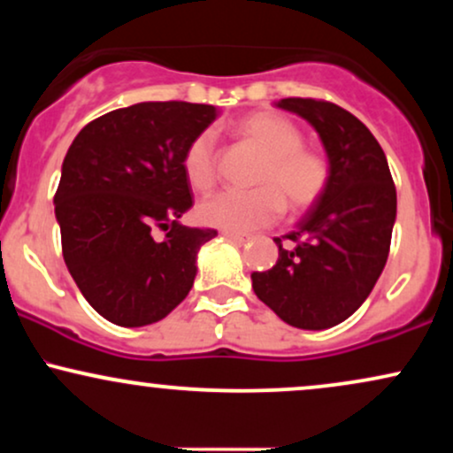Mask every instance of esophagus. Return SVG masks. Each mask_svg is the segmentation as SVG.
Listing matches in <instances>:
<instances>
[{"label": "esophagus", "instance_id": "1", "mask_svg": "<svg viewBox=\"0 0 453 453\" xmlns=\"http://www.w3.org/2000/svg\"><path fill=\"white\" fill-rule=\"evenodd\" d=\"M223 236H226L227 241L234 244H244L249 241V236H242V234H234V232H223Z\"/></svg>", "mask_w": 453, "mask_h": 453}]
</instances>
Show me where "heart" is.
I'll use <instances>...</instances> for the list:
<instances>
[{
  "label": "heart",
  "instance_id": "b5f03b06",
  "mask_svg": "<svg viewBox=\"0 0 453 453\" xmlns=\"http://www.w3.org/2000/svg\"><path fill=\"white\" fill-rule=\"evenodd\" d=\"M238 134L264 153L251 191H221L197 204V219L223 232L249 234L274 223L283 204L304 212L327 185V165L313 150L303 149L304 136L277 112H253L238 123ZM187 183L196 191L212 189L217 180V138L204 129L187 144L183 155Z\"/></svg>",
  "mask_w": 453,
  "mask_h": 453
}]
</instances>
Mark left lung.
Returning a JSON list of instances; mask_svg holds the SVG:
<instances>
[{"mask_svg":"<svg viewBox=\"0 0 453 453\" xmlns=\"http://www.w3.org/2000/svg\"><path fill=\"white\" fill-rule=\"evenodd\" d=\"M319 134L327 155V185L319 200L283 238L279 259L253 273V292L285 324L326 330L360 309L388 262L396 221V187L386 153L357 117L332 102L285 97Z\"/></svg>","mask_w":453,"mask_h":453,"instance_id":"obj_1","label":"left lung"}]
</instances>
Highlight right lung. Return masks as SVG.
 <instances>
[{"label": "right lung", "instance_id": "add662e5", "mask_svg": "<svg viewBox=\"0 0 453 453\" xmlns=\"http://www.w3.org/2000/svg\"><path fill=\"white\" fill-rule=\"evenodd\" d=\"M217 114L209 104L140 102L97 117L67 149L55 194L61 249L104 319L155 324L194 288L197 251L217 230L179 221L194 204L183 155Z\"/></svg>", "mask_w": 453, "mask_h": 453}]
</instances>
